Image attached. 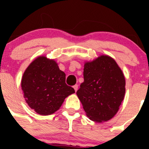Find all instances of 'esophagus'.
<instances>
[{
	"label": "esophagus",
	"mask_w": 149,
	"mask_h": 149,
	"mask_svg": "<svg viewBox=\"0 0 149 149\" xmlns=\"http://www.w3.org/2000/svg\"><path fill=\"white\" fill-rule=\"evenodd\" d=\"M73 88H74V90H75V91H77V90H78V85H74L73 86Z\"/></svg>",
	"instance_id": "34e87169"
}]
</instances>
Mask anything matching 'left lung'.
<instances>
[{"label": "left lung", "mask_w": 149, "mask_h": 149, "mask_svg": "<svg viewBox=\"0 0 149 149\" xmlns=\"http://www.w3.org/2000/svg\"><path fill=\"white\" fill-rule=\"evenodd\" d=\"M84 81L76 94L91 120L103 123L112 119L125 94V79L116 61L107 55L85 61Z\"/></svg>", "instance_id": "1"}]
</instances>
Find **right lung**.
Instances as JSON below:
<instances>
[{
    "label": "right lung",
    "instance_id": "add662e5",
    "mask_svg": "<svg viewBox=\"0 0 149 149\" xmlns=\"http://www.w3.org/2000/svg\"><path fill=\"white\" fill-rule=\"evenodd\" d=\"M24 97L31 109L41 115L58 111L75 90L65 84V74L54 59L36 58L24 72L21 82Z\"/></svg>",
    "mask_w": 149,
    "mask_h": 149
}]
</instances>
